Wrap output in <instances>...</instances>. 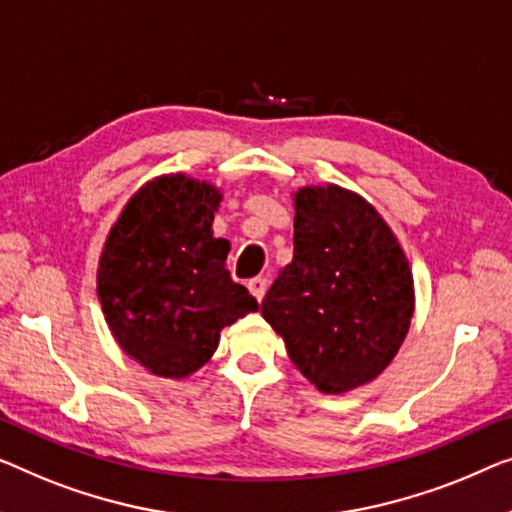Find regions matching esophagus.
Segmentation results:
<instances>
[{
	"instance_id": "1",
	"label": "esophagus",
	"mask_w": 512,
	"mask_h": 512,
	"mask_svg": "<svg viewBox=\"0 0 512 512\" xmlns=\"http://www.w3.org/2000/svg\"><path fill=\"white\" fill-rule=\"evenodd\" d=\"M266 280L264 278H253V280H248V289L250 292H253V296L257 301H262L264 299V294H266Z\"/></svg>"
}]
</instances>
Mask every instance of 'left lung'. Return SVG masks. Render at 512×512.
Returning a JSON list of instances; mask_svg holds the SVG:
<instances>
[{
    "label": "left lung",
    "mask_w": 512,
    "mask_h": 512,
    "mask_svg": "<svg viewBox=\"0 0 512 512\" xmlns=\"http://www.w3.org/2000/svg\"><path fill=\"white\" fill-rule=\"evenodd\" d=\"M294 257L264 296L262 317L296 370L326 395L370 384L407 338L414 276L381 213L338 183L301 186Z\"/></svg>",
    "instance_id": "1"
}]
</instances>
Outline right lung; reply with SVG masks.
Masks as SVG:
<instances>
[{
  "label": "right lung",
  "mask_w": 512,
  "mask_h": 512,
  "mask_svg": "<svg viewBox=\"0 0 512 512\" xmlns=\"http://www.w3.org/2000/svg\"><path fill=\"white\" fill-rule=\"evenodd\" d=\"M223 193L186 172L160 174L135 190L110 227L96 294L117 345L151 375L186 379L218 349L220 331L257 312L213 236Z\"/></svg>",
  "instance_id": "obj_1"
}]
</instances>
